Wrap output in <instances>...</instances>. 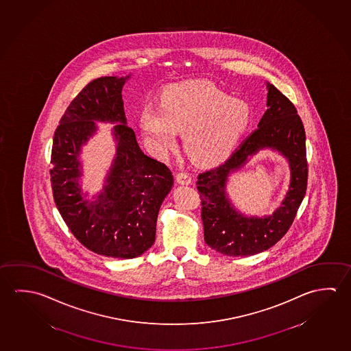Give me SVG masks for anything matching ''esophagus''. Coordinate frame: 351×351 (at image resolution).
<instances>
[{
	"mask_svg": "<svg viewBox=\"0 0 351 351\" xmlns=\"http://www.w3.org/2000/svg\"><path fill=\"white\" fill-rule=\"evenodd\" d=\"M176 181L180 184H191V176L189 173H178L176 175Z\"/></svg>",
	"mask_w": 351,
	"mask_h": 351,
	"instance_id": "1",
	"label": "esophagus"
}]
</instances>
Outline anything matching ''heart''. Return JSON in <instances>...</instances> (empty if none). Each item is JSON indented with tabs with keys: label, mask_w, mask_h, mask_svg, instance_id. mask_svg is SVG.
Listing matches in <instances>:
<instances>
[{
	"label": "heart",
	"mask_w": 351,
	"mask_h": 351,
	"mask_svg": "<svg viewBox=\"0 0 351 351\" xmlns=\"http://www.w3.org/2000/svg\"><path fill=\"white\" fill-rule=\"evenodd\" d=\"M247 103L203 81L173 84L161 95V110L144 108L141 130L152 149L167 153L182 132L186 154L198 165L224 160L251 121Z\"/></svg>",
	"instance_id": "obj_1"
}]
</instances>
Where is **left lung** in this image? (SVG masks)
Listing matches in <instances>:
<instances>
[{
	"mask_svg": "<svg viewBox=\"0 0 351 351\" xmlns=\"http://www.w3.org/2000/svg\"><path fill=\"white\" fill-rule=\"evenodd\" d=\"M268 109L240 147L219 167L199 173L197 190L201 193L202 220L208 246L226 256H252L276 245L287 234L304 199L307 187L306 134L298 110L273 84L267 83ZM269 147L289 162L291 184L282 206L265 217H247L232 206L226 182L250 156Z\"/></svg>",
	"mask_w": 351,
	"mask_h": 351,
	"instance_id": "1",
	"label": "left lung"
}]
</instances>
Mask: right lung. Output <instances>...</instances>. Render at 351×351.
I'll return each mask as SVG.
<instances>
[{"instance_id": "right-lung-1", "label": "right lung", "mask_w": 351, "mask_h": 351, "mask_svg": "<svg viewBox=\"0 0 351 351\" xmlns=\"http://www.w3.org/2000/svg\"><path fill=\"white\" fill-rule=\"evenodd\" d=\"M130 75L88 83L61 117L51 150L52 193L64 223L83 246L114 258H134L153 246L159 209L173 184L170 169L144 154L127 126L121 92ZM97 120L119 125L113 129L117 154L104 191L89 202L79 184V154Z\"/></svg>"}]
</instances>
